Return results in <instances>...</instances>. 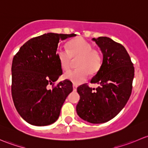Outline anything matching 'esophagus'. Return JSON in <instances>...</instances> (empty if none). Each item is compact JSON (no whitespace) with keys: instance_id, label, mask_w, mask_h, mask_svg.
<instances>
[{"instance_id":"1","label":"esophagus","mask_w":148,"mask_h":148,"mask_svg":"<svg viewBox=\"0 0 148 148\" xmlns=\"http://www.w3.org/2000/svg\"><path fill=\"white\" fill-rule=\"evenodd\" d=\"M73 89H74V91L77 90V85L75 84H73Z\"/></svg>"}]
</instances>
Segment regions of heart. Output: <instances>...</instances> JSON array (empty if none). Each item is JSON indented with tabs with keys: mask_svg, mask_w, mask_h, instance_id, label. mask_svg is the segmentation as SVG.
<instances>
[{
	"mask_svg": "<svg viewBox=\"0 0 148 148\" xmlns=\"http://www.w3.org/2000/svg\"><path fill=\"white\" fill-rule=\"evenodd\" d=\"M68 50L59 49L56 51L58 59L62 69L66 71L71 66L73 59H77L76 66L78 69L65 73L64 77L75 84L86 81L88 71L91 74L97 72L102 64L101 52L92 49V45L82 38L71 40L67 44Z\"/></svg>",
	"mask_w": 148,
	"mask_h": 148,
	"instance_id": "heart-1",
	"label": "heart"
}]
</instances>
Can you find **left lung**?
I'll return each mask as SVG.
<instances>
[{"mask_svg":"<svg viewBox=\"0 0 148 148\" xmlns=\"http://www.w3.org/2000/svg\"><path fill=\"white\" fill-rule=\"evenodd\" d=\"M103 53L102 64L91 83L77 88L80 95L77 112L84 120L100 124L114 118L127 102L132 89L135 69L130 56L122 44L108 37L93 38Z\"/></svg>","mask_w":148,"mask_h":148,"instance_id":"1","label":"left lung"}]
</instances>
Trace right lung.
Listing matches in <instances>:
<instances>
[{
  "label": "right lung",
  "mask_w": 148,
  "mask_h": 148,
  "mask_svg": "<svg viewBox=\"0 0 148 148\" xmlns=\"http://www.w3.org/2000/svg\"><path fill=\"white\" fill-rule=\"evenodd\" d=\"M76 34L48 33L26 41L12 62L11 95L16 110L28 123L46 126L60 114L67 96L73 91L68 79L54 83L62 74L56 55L60 39ZM52 85L51 89L48 85Z\"/></svg>",
  "instance_id": "add662e5"
}]
</instances>
